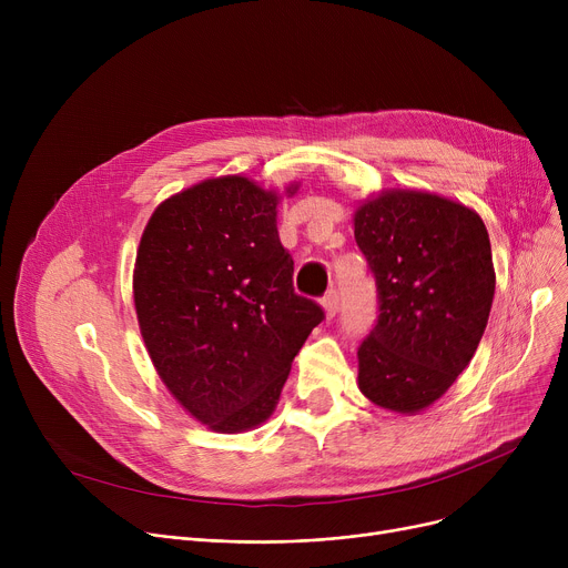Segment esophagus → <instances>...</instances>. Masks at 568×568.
<instances>
[{"label":"esophagus","mask_w":568,"mask_h":568,"mask_svg":"<svg viewBox=\"0 0 568 568\" xmlns=\"http://www.w3.org/2000/svg\"><path fill=\"white\" fill-rule=\"evenodd\" d=\"M322 308H324V315H326V320L336 317V313H338V292H336V290H329V292L324 294V300H322Z\"/></svg>","instance_id":"esophagus-1"}]
</instances>
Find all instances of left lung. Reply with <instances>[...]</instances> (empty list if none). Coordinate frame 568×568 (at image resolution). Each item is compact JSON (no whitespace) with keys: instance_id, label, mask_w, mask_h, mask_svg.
Segmentation results:
<instances>
[{"instance_id":"1","label":"left lung","mask_w":568,"mask_h":568,"mask_svg":"<svg viewBox=\"0 0 568 568\" xmlns=\"http://www.w3.org/2000/svg\"><path fill=\"white\" fill-rule=\"evenodd\" d=\"M356 246L377 285V324L359 345L362 394L398 414L442 398L486 332L495 268L481 216L424 191L356 206Z\"/></svg>"}]
</instances>
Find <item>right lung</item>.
<instances>
[{
  "instance_id": "1",
  "label": "right lung",
  "mask_w": 568,
  "mask_h": 568,
  "mask_svg": "<svg viewBox=\"0 0 568 568\" xmlns=\"http://www.w3.org/2000/svg\"><path fill=\"white\" fill-rule=\"evenodd\" d=\"M278 200L242 174L204 179L161 202L140 239L133 300L146 352L179 405L216 433L272 416L324 320L292 287Z\"/></svg>"
}]
</instances>
